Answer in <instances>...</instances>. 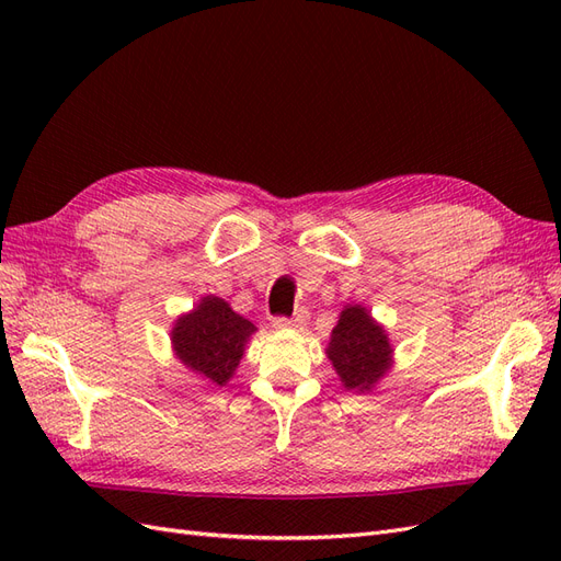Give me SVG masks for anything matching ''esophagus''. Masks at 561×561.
I'll list each match as a JSON object with an SVG mask.
<instances>
[{"label": "esophagus", "mask_w": 561, "mask_h": 561, "mask_svg": "<svg viewBox=\"0 0 561 561\" xmlns=\"http://www.w3.org/2000/svg\"><path fill=\"white\" fill-rule=\"evenodd\" d=\"M307 313H304V311H299L295 318H290V320H287V318H276L274 320V328H278V330H301L304 325H307Z\"/></svg>", "instance_id": "esophagus-1"}]
</instances>
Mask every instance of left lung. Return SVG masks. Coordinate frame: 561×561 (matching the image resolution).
Instances as JSON below:
<instances>
[{"instance_id":"obj_1","label":"left lung","mask_w":561,"mask_h":561,"mask_svg":"<svg viewBox=\"0 0 561 561\" xmlns=\"http://www.w3.org/2000/svg\"><path fill=\"white\" fill-rule=\"evenodd\" d=\"M393 344L381 322L363 304H346L325 348L339 381L351 393H371L393 369Z\"/></svg>"}]
</instances>
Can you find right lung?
I'll return each instance as SVG.
<instances>
[{
  "label": "right lung",
  "mask_w": 561,
  "mask_h": 561,
  "mask_svg": "<svg viewBox=\"0 0 561 561\" xmlns=\"http://www.w3.org/2000/svg\"><path fill=\"white\" fill-rule=\"evenodd\" d=\"M254 332L257 328L236 313L222 297L206 295L173 322L171 348L196 377L213 386H227Z\"/></svg>",
  "instance_id": "1"
}]
</instances>
